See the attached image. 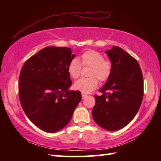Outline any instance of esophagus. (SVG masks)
Wrapping results in <instances>:
<instances>
[{"mask_svg":"<svg viewBox=\"0 0 161 161\" xmlns=\"http://www.w3.org/2000/svg\"><path fill=\"white\" fill-rule=\"evenodd\" d=\"M87 97L86 94H81V97H82V99H85V98Z\"/></svg>","mask_w":161,"mask_h":161,"instance_id":"1","label":"esophagus"}]
</instances>
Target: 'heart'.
Masks as SVG:
<instances>
[{"instance_id": "obj_1", "label": "heart", "mask_w": 161, "mask_h": 161, "mask_svg": "<svg viewBox=\"0 0 161 161\" xmlns=\"http://www.w3.org/2000/svg\"><path fill=\"white\" fill-rule=\"evenodd\" d=\"M80 64L77 59L74 58L68 64L67 72L71 77L76 79L80 75L81 66L91 67L89 72L88 78H81L76 81L74 88L83 94H89L97 89L98 80L104 82L110 78L112 73V63L105 59L102 53L95 50H86L81 54Z\"/></svg>"}]
</instances>
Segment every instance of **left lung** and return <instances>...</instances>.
<instances>
[{
    "label": "left lung",
    "instance_id": "obj_1",
    "mask_svg": "<svg viewBox=\"0 0 161 161\" xmlns=\"http://www.w3.org/2000/svg\"><path fill=\"white\" fill-rule=\"evenodd\" d=\"M106 53L112 63L110 78L94 95L92 110L94 121L110 131L126 126L134 118L143 97V78L135 58L121 47L114 46Z\"/></svg>",
    "mask_w": 161,
    "mask_h": 161
}]
</instances>
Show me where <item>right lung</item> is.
<instances>
[{
    "instance_id": "right-lung-1",
    "label": "right lung",
    "mask_w": 161,
    "mask_h": 161,
    "mask_svg": "<svg viewBox=\"0 0 161 161\" xmlns=\"http://www.w3.org/2000/svg\"><path fill=\"white\" fill-rule=\"evenodd\" d=\"M75 54L68 47H47L27 60L19 77V99L24 112L35 126L47 133L69 123L81 99L71 91L68 64Z\"/></svg>"
}]
</instances>
